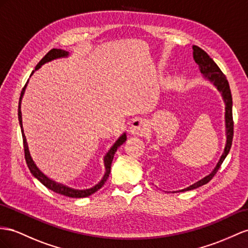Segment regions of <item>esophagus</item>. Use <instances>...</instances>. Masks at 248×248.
Wrapping results in <instances>:
<instances>
[{
	"instance_id": "1",
	"label": "esophagus",
	"mask_w": 248,
	"mask_h": 248,
	"mask_svg": "<svg viewBox=\"0 0 248 248\" xmlns=\"http://www.w3.org/2000/svg\"><path fill=\"white\" fill-rule=\"evenodd\" d=\"M145 130H147V124H145V122L142 118L136 117L132 120V124L130 128L131 134L141 136L145 133Z\"/></svg>"
}]
</instances>
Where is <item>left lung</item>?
Returning a JSON list of instances; mask_svg holds the SVG:
<instances>
[{"label":"left lung","mask_w":248,"mask_h":248,"mask_svg":"<svg viewBox=\"0 0 248 248\" xmlns=\"http://www.w3.org/2000/svg\"><path fill=\"white\" fill-rule=\"evenodd\" d=\"M194 50V60L198 63L201 73L204 74L206 78H208L214 85L218 88V90L222 93V96L225 101V123H226V145L224 149V153L222 154L220 160L217 164V167L215 168L213 172L206 176L205 178L202 180L194 183L193 186H190L185 189L180 190V192H186V190H190L199 187L203 185H206L207 182L213 179V177L218 172L220 169L222 162L224 161L225 157L227 156L228 152H230L232 143V137H233V120H232V92L230 84L226 78L225 74L221 71L220 68L218 67L217 63L214 62V60L209 56L204 50L201 49L198 46H193Z\"/></svg>","instance_id":"obj_1"}]
</instances>
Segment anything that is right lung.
I'll use <instances>...</instances> for the list:
<instances>
[{
	"instance_id": "add662e5",
	"label": "right lung",
	"mask_w": 248,
	"mask_h": 248,
	"mask_svg": "<svg viewBox=\"0 0 248 248\" xmlns=\"http://www.w3.org/2000/svg\"><path fill=\"white\" fill-rule=\"evenodd\" d=\"M68 55V52L65 51V50L62 49H51L50 51L44 56V58L40 61V62L37 63L36 67L34 70H37L39 69L43 63H45L47 62H50L52 61L54 59H58V58H62V56H66ZM34 70L32 71V73L34 72ZM31 73V74H32ZM28 82V80H27ZM27 82L25 84L23 90L21 92V96H20V101H18V111H17V115H18V122H20V125H21V131H22V137H23V145H24V153H25V160H26V163L28 166V169L30 170L31 174H32L35 178L41 181L44 186H45L47 188L53 190V192L58 193V194H61V195H65V196H68V197H72V198H84V197H88L90 196L92 194H94L95 192H97V190L103 187V186L106 183L108 177H109L110 175V172H111V164H112V161H113V157H114V154H115L116 150L122 145L125 140H126V136L125 134H124L122 137H120L118 140L115 142V144L113 145V147L111 148V150L108 152V154L106 155L105 157V166H106V174L104 176V178L101 179V181L98 183V185H96L95 186H93L92 188L90 189H85V190H78V189H73V188H70L68 186H65L61 185V183H58V182H54L53 180H50L48 177H46L45 175H44L41 170L36 168V166L34 164L32 158H31L30 156V153H29V150H28V145H27V141H26V137H25V134H24V131H23V124H22V113H21V101H22V97H23V94L25 92V88H26V85Z\"/></svg>"
}]
</instances>
